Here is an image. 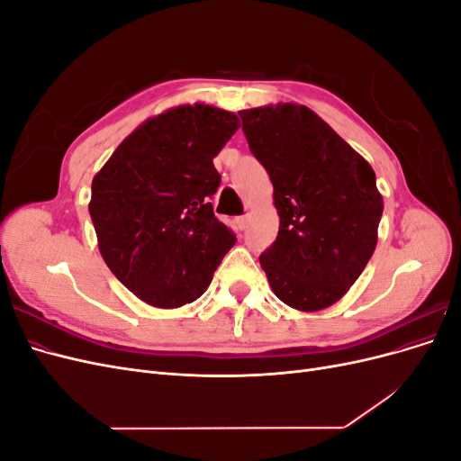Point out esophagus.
<instances>
[{
	"label": "esophagus",
	"mask_w": 461,
	"mask_h": 461,
	"mask_svg": "<svg viewBox=\"0 0 461 461\" xmlns=\"http://www.w3.org/2000/svg\"><path fill=\"white\" fill-rule=\"evenodd\" d=\"M249 222V217L248 215H242V217H236V227H239L240 230H244L248 227Z\"/></svg>",
	"instance_id": "esophagus-1"
}]
</instances>
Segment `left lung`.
Returning a JSON list of instances; mask_svg holds the SVG:
<instances>
[{"label":"left lung","instance_id":"left-lung-1","mask_svg":"<svg viewBox=\"0 0 461 461\" xmlns=\"http://www.w3.org/2000/svg\"><path fill=\"white\" fill-rule=\"evenodd\" d=\"M242 131L273 183L278 236L259 258L276 294L298 312L337 303L376 246L383 196L375 171L310 107L242 109Z\"/></svg>","mask_w":461,"mask_h":461}]
</instances>
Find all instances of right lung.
<instances>
[{"instance_id":"1","label":"right lung","mask_w":461,"mask_h":461,"mask_svg":"<svg viewBox=\"0 0 461 461\" xmlns=\"http://www.w3.org/2000/svg\"><path fill=\"white\" fill-rule=\"evenodd\" d=\"M239 127L215 105H176L146 119L95 173L97 248L144 303L175 310L198 300L234 246L209 198L221 185L213 158Z\"/></svg>"}]
</instances>
